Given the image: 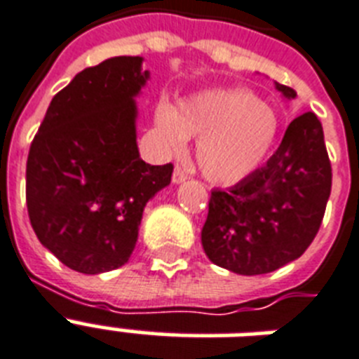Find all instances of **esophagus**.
<instances>
[{
  "instance_id": "esophagus-1",
  "label": "esophagus",
  "mask_w": 359,
  "mask_h": 359,
  "mask_svg": "<svg viewBox=\"0 0 359 359\" xmlns=\"http://www.w3.org/2000/svg\"><path fill=\"white\" fill-rule=\"evenodd\" d=\"M188 179V171L184 168H180V165H175L173 171V182L175 184H180V182H184Z\"/></svg>"
}]
</instances>
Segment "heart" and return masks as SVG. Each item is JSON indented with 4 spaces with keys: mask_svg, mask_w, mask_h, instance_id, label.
<instances>
[{
    "mask_svg": "<svg viewBox=\"0 0 359 359\" xmlns=\"http://www.w3.org/2000/svg\"><path fill=\"white\" fill-rule=\"evenodd\" d=\"M154 119L171 151H182L188 135L199 137V168L218 184H235L253 173L278 135L276 114L245 89L201 93L179 108L162 100Z\"/></svg>",
    "mask_w": 359,
    "mask_h": 359,
    "instance_id": "obj_1",
    "label": "heart"
}]
</instances>
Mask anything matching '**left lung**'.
<instances>
[{"instance_id":"1","label":"left lung","mask_w":359,"mask_h":359,"mask_svg":"<svg viewBox=\"0 0 359 359\" xmlns=\"http://www.w3.org/2000/svg\"><path fill=\"white\" fill-rule=\"evenodd\" d=\"M287 98L294 89L276 83ZM332 191L323 124L313 111L296 117L262 168L229 190H212L201 244L214 264L240 276L285 266L309 248Z\"/></svg>"}]
</instances>
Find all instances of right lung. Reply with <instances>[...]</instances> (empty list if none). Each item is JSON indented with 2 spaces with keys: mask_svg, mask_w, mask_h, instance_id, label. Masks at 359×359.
Returning a JSON list of instances; mask_svg holds the SVG:
<instances>
[{
  "mask_svg": "<svg viewBox=\"0 0 359 359\" xmlns=\"http://www.w3.org/2000/svg\"><path fill=\"white\" fill-rule=\"evenodd\" d=\"M141 61L121 55L78 72L52 98L29 147L31 227L76 272L128 262L147 201L171 182L173 163H145L135 143L134 97L149 80Z\"/></svg>",
  "mask_w": 359,
  "mask_h": 359,
  "instance_id": "add662e5",
  "label": "right lung"
}]
</instances>
